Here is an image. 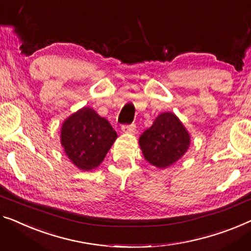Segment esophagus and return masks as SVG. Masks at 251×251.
<instances>
[{
  "label": "esophagus",
  "instance_id": "1",
  "mask_svg": "<svg viewBox=\"0 0 251 251\" xmlns=\"http://www.w3.org/2000/svg\"><path fill=\"white\" fill-rule=\"evenodd\" d=\"M122 130L124 133L127 134H135L136 132V126L134 124H130V125H123L122 126Z\"/></svg>",
  "mask_w": 251,
  "mask_h": 251
}]
</instances>
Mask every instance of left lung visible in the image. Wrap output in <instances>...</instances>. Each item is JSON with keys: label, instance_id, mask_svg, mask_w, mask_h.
I'll return each instance as SVG.
<instances>
[{"label": "left lung", "instance_id": "left-lung-1", "mask_svg": "<svg viewBox=\"0 0 251 251\" xmlns=\"http://www.w3.org/2000/svg\"><path fill=\"white\" fill-rule=\"evenodd\" d=\"M138 144L150 164L166 169L185 155L190 145V135L177 116L166 111L144 130L138 138Z\"/></svg>", "mask_w": 251, "mask_h": 251}]
</instances>
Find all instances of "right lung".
<instances>
[{"mask_svg":"<svg viewBox=\"0 0 251 251\" xmlns=\"http://www.w3.org/2000/svg\"><path fill=\"white\" fill-rule=\"evenodd\" d=\"M116 138L117 133L109 122L90 107L69 116L61 128V144L66 156L83 171L100 166Z\"/></svg>","mask_w":251,"mask_h":251,"instance_id":"add662e5","label":"right lung"}]
</instances>
